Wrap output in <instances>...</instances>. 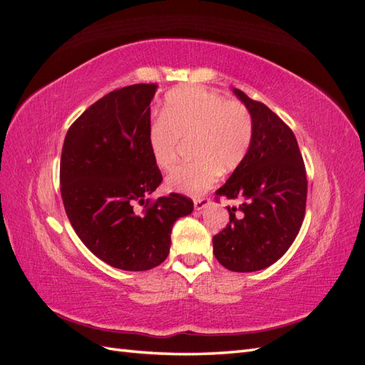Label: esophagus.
Segmentation results:
<instances>
[{
    "mask_svg": "<svg viewBox=\"0 0 365 365\" xmlns=\"http://www.w3.org/2000/svg\"><path fill=\"white\" fill-rule=\"evenodd\" d=\"M193 204H195V210L201 212V210H204L210 204V200L208 197H200V200H195Z\"/></svg>",
    "mask_w": 365,
    "mask_h": 365,
    "instance_id": "esophagus-1",
    "label": "esophagus"
}]
</instances>
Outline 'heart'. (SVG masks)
Wrapping results in <instances>:
<instances>
[{
	"instance_id": "1",
	"label": "heart",
	"mask_w": 365,
	"mask_h": 365,
	"mask_svg": "<svg viewBox=\"0 0 365 365\" xmlns=\"http://www.w3.org/2000/svg\"><path fill=\"white\" fill-rule=\"evenodd\" d=\"M252 118L245 105L202 86H184L165 97L161 118L152 121L148 146L153 163L169 170L178 158L181 141L192 138L193 161L173 169L165 187L197 196L212 187L219 173L233 172L252 141Z\"/></svg>"
}]
</instances>
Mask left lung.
<instances>
[{
	"instance_id": "1",
	"label": "left lung",
	"mask_w": 365,
	"mask_h": 365,
	"mask_svg": "<svg viewBox=\"0 0 365 365\" xmlns=\"http://www.w3.org/2000/svg\"><path fill=\"white\" fill-rule=\"evenodd\" d=\"M252 118L247 157L216 192L242 200L240 215L227 207L230 224L213 237V254L230 271L271 267L288 251L303 224L307 180L294 132L271 109L233 88Z\"/></svg>"
}]
</instances>
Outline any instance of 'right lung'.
Returning a JSON list of instances; mask_svg holds the SVG:
<instances>
[{
    "label": "right lung",
    "mask_w": 365,
    "mask_h": 365,
    "mask_svg": "<svg viewBox=\"0 0 365 365\" xmlns=\"http://www.w3.org/2000/svg\"><path fill=\"white\" fill-rule=\"evenodd\" d=\"M157 88L137 83L106 94L74 121L62 148L61 195L76 235L123 271L163 263L175 220L193 212V201L178 193L149 204L163 181L148 146Z\"/></svg>",
    "instance_id": "1"
}]
</instances>
